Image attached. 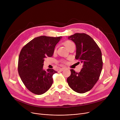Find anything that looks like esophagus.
<instances>
[{
    "label": "esophagus",
    "mask_w": 120,
    "mask_h": 120,
    "mask_svg": "<svg viewBox=\"0 0 120 120\" xmlns=\"http://www.w3.org/2000/svg\"><path fill=\"white\" fill-rule=\"evenodd\" d=\"M65 68H60V71H64Z\"/></svg>",
    "instance_id": "34e87169"
}]
</instances>
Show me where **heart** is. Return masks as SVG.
I'll use <instances>...</instances> for the list:
<instances>
[{
    "label": "heart",
    "instance_id": "b5f03b06",
    "mask_svg": "<svg viewBox=\"0 0 120 120\" xmlns=\"http://www.w3.org/2000/svg\"><path fill=\"white\" fill-rule=\"evenodd\" d=\"M73 44H74V43L70 41H67L64 43V45L67 49H68L71 46L73 45Z\"/></svg>",
    "mask_w": 120,
    "mask_h": 120
}]
</instances>
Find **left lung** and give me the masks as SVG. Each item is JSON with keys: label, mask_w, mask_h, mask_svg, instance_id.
Returning <instances> with one entry per match:
<instances>
[{"label": "left lung", "mask_w": 120, "mask_h": 120, "mask_svg": "<svg viewBox=\"0 0 120 120\" xmlns=\"http://www.w3.org/2000/svg\"><path fill=\"white\" fill-rule=\"evenodd\" d=\"M68 38L76 45L75 59L83 65L80 72L71 70L67 80L72 90L84 93L91 90L99 78L103 68L102 52L96 43L86 34L76 33Z\"/></svg>", "instance_id": "1"}]
</instances>
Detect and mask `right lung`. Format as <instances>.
<instances>
[{"label":"right lung","mask_w":120,"mask_h":120,"mask_svg":"<svg viewBox=\"0 0 120 120\" xmlns=\"http://www.w3.org/2000/svg\"><path fill=\"white\" fill-rule=\"evenodd\" d=\"M62 36H40L34 38L21 49L18 58V71L24 85L31 92L41 95L53 83V69H43L44 58L53 55L54 48Z\"/></svg>","instance_id":"obj_1"}]
</instances>
